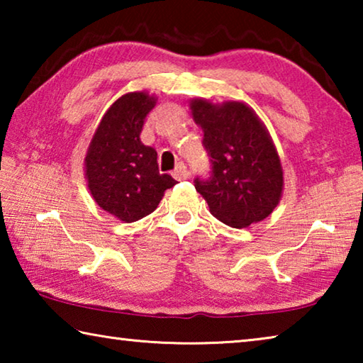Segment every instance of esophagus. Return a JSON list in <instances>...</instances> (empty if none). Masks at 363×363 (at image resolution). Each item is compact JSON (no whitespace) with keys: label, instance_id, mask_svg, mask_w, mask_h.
<instances>
[{"label":"esophagus","instance_id":"esophagus-1","mask_svg":"<svg viewBox=\"0 0 363 363\" xmlns=\"http://www.w3.org/2000/svg\"><path fill=\"white\" fill-rule=\"evenodd\" d=\"M187 176H189V171H187V168H186V164H184V163H177L174 171H173V177H174V179L184 181V179H187Z\"/></svg>","mask_w":363,"mask_h":363}]
</instances>
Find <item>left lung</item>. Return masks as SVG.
Masks as SVG:
<instances>
[{
  "mask_svg": "<svg viewBox=\"0 0 363 363\" xmlns=\"http://www.w3.org/2000/svg\"><path fill=\"white\" fill-rule=\"evenodd\" d=\"M190 108L211 163L210 176L194 182L213 216L238 229L266 219L279 205L284 171L261 120L242 102L195 99Z\"/></svg>",
  "mask_w": 363,
  "mask_h": 363,
  "instance_id": "8db88e82",
  "label": "left lung"
}]
</instances>
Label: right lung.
I'll return each mask as SVG.
<instances>
[{
  "mask_svg": "<svg viewBox=\"0 0 363 363\" xmlns=\"http://www.w3.org/2000/svg\"><path fill=\"white\" fill-rule=\"evenodd\" d=\"M155 97L130 93L112 104L99 123L88 155L86 177L96 203L125 223H134L158 206L176 181L160 174L157 152L140 140Z\"/></svg>",
  "mask_w": 363,
  "mask_h": 363,
  "instance_id": "obj_1",
  "label": "right lung"
}]
</instances>
